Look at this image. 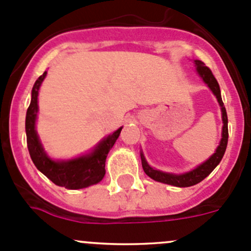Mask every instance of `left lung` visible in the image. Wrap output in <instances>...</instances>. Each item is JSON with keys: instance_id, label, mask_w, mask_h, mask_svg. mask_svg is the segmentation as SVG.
I'll list each match as a JSON object with an SVG mask.
<instances>
[{"instance_id": "8db88e82", "label": "left lung", "mask_w": 251, "mask_h": 251, "mask_svg": "<svg viewBox=\"0 0 251 251\" xmlns=\"http://www.w3.org/2000/svg\"><path fill=\"white\" fill-rule=\"evenodd\" d=\"M194 64H196L197 72L201 75V78L204 80V82L206 83L207 87L212 91L215 96L217 98V102H219L220 107H221V113H222V138L220 141L219 147L216 148L215 153L207 159L206 161H204L203 164H201L199 166H197L194 170L189 171V173L181 174V175H175V174H169V173H163L160 170H155L151 166L148 165L146 158H144L143 153H141V160H142V168H143L144 173L148 175L151 178H153L154 181L161 182V183L171 184L175 187H191L194 184L201 182L206 176H209L211 174V171L216 168L217 165L221 161L222 156H224L225 151H226L227 142H228V119H227V113L226 108H225L224 102H222L221 98V91H220V86L217 80L212 75L211 70L204 64L201 60H194Z\"/></svg>"}]
</instances>
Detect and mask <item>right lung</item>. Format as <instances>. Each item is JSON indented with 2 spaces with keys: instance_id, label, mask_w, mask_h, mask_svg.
<instances>
[{
  "instance_id": "right-lung-1",
  "label": "right lung",
  "mask_w": 251,
  "mask_h": 251,
  "mask_svg": "<svg viewBox=\"0 0 251 251\" xmlns=\"http://www.w3.org/2000/svg\"><path fill=\"white\" fill-rule=\"evenodd\" d=\"M47 72H45L35 82L31 91V102L26 111L25 119V131H26V143L29 149L32 163L41 171L45 176L48 177L54 184L65 187L68 189H81L88 186L98 183L103 179L105 175V159L108 153L114 146L121 128H118L115 132L100 141L98 146L91 153L70 160H53L44 151L41 142L37 136L35 124H36L37 111V96H39L40 86L46 77Z\"/></svg>"
}]
</instances>
